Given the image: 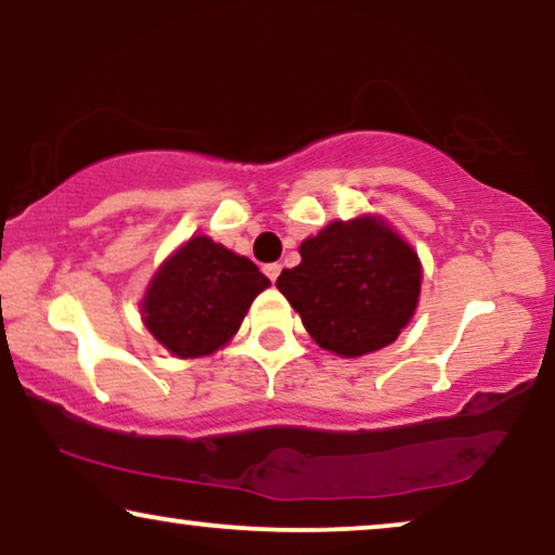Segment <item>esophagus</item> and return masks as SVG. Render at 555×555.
<instances>
[{"instance_id":"34e87169","label":"esophagus","mask_w":555,"mask_h":555,"mask_svg":"<svg viewBox=\"0 0 555 555\" xmlns=\"http://www.w3.org/2000/svg\"><path fill=\"white\" fill-rule=\"evenodd\" d=\"M264 275H268L270 280H272V283H275V280H278V275H280V270H283V268H280V264L278 262H270V264H264Z\"/></svg>"}]
</instances>
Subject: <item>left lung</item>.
<instances>
[{
    "label": "left lung",
    "instance_id": "obj_1",
    "mask_svg": "<svg viewBox=\"0 0 555 555\" xmlns=\"http://www.w3.org/2000/svg\"><path fill=\"white\" fill-rule=\"evenodd\" d=\"M300 257L278 287L325 351L348 359L378 351L414 315L420 257L378 219L331 222L302 242Z\"/></svg>",
    "mask_w": 555,
    "mask_h": 555
}]
</instances>
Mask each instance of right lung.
<instances>
[{
  "label": "right lung",
  "instance_id": "obj_1",
  "mask_svg": "<svg viewBox=\"0 0 555 555\" xmlns=\"http://www.w3.org/2000/svg\"><path fill=\"white\" fill-rule=\"evenodd\" d=\"M270 280L247 257L192 237L162 264L143 298V323L171 353L207 356L237 333Z\"/></svg>",
  "mask_w": 555,
  "mask_h": 555
}]
</instances>
